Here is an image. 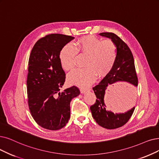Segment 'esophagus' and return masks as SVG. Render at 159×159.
Instances as JSON below:
<instances>
[{
    "instance_id": "obj_1",
    "label": "esophagus",
    "mask_w": 159,
    "mask_h": 159,
    "mask_svg": "<svg viewBox=\"0 0 159 159\" xmlns=\"http://www.w3.org/2000/svg\"><path fill=\"white\" fill-rule=\"evenodd\" d=\"M89 90H90V89L81 88V89H80V92H81V93H85V92H87V91H89Z\"/></svg>"
}]
</instances>
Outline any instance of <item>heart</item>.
<instances>
[{
	"label": "heart",
	"mask_w": 159,
	"mask_h": 159,
	"mask_svg": "<svg viewBox=\"0 0 159 159\" xmlns=\"http://www.w3.org/2000/svg\"><path fill=\"white\" fill-rule=\"evenodd\" d=\"M78 53L86 55L85 68L76 69L68 76L70 84L86 87L91 84L96 78L104 77L116 64L117 48L111 40L102 41L93 36H87L78 39L75 46L66 45L60 52L59 59L62 68L70 71L75 66Z\"/></svg>",
	"instance_id": "1"
}]
</instances>
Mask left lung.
<instances>
[{"label":"left lung","instance_id":"1","mask_svg":"<svg viewBox=\"0 0 159 159\" xmlns=\"http://www.w3.org/2000/svg\"><path fill=\"white\" fill-rule=\"evenodd\" d=\"M100 35L111 39L117 48V57L116 64L111 70L102 80L100 83L93 87L96 95V102L90 107L94 119L100 126L107 129H115L120 127L128 122L135 107L124 113H114L107 111L104 102L105 91L110 84L118 81L129 83L128 94L125 101L126 104L132 106L136 98V87L138 86L134 61L131 50L124 41L116 34L112 33H102ZM135 87L134 88V87Z\"/></svg>","mask_w":159,"mask_h":159}]
</instances>
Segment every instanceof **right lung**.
<instances>
[{"instance_id":"right-lung-1","label":"right lung","mask_w":159,"mask_h":159,"mask_svg":"<svg viewBox=\"0 0 159 159\" xmlns=\"http://www.w3.org/2000/svg\"><path fill=\"white\" fill-rule=\"evenodd\" d=\"M74 39L61 34L46 35L36 42L29 56L28 105L36 123L46 129L57 130L64 127L70 117L71 100L80 93L74 85L60 92L66 80L60 52Z\"/></svg>"}]
</instances>
